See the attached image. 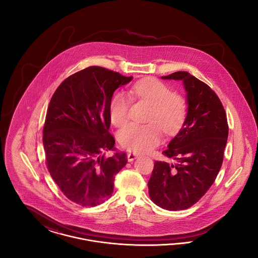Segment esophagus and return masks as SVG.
Wrapping results in <instances>:
<instances>
[{"mask_svg": "<svg viewBox=\"0 0 258 258\" xmlns=\"http://www.w3.org/2000/svg\"><path fill=\"white\" fill-rule=\"evenodd\" d=\"M138 157H139V155L136 154V153H134V152L127 153V160H128V161H133V160H135V159H137Z\"/></svg>", "mask_w": 258, "mask_h": 258, "instance_id": "esophagus-1", "label": "esophagus"}]
</instances>
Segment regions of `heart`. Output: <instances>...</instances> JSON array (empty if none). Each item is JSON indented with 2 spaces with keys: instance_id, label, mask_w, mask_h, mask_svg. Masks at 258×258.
Segmentation results:
<instances>
[{
  "instance_id": "b5f03b06",
  "label": "heart",
  "mask_w": 258,
  "mask_h": 258,
  "mask_svg": "<svg viewBox=\"0 0 258 258\" xmlns=\"http://www.w3.org/2000/svg\"><path fill=\"white\" fill-rule=\"evenodd\" d=\"M131 98L151 105L145 124L130 123L121 130L119 142L123 148L144 153L160 142L161 130L165 135L177 133L187 114V103L184 97L172 93L170 87L160 80L147 77L130 88ZM130 101L123 94H117L111 101V123L123 126L128 120Z\"/></svg>"
}]
</instances>
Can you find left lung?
Wrapping results in <instances>:
<instances>
[{"label":"left lung","mask_w":258,"mask_h":258,"mask_svg":"<svg viewBox=\"0 0 258 258\" xmlns=\"http://www.w3.org/2000/svg\"><path fill=\"white\" fill-rule=\"evenodd\" d=\"M163 79L182 80L188 109L182 128L162 154L173 163L156 160L148 182L152 201L161 208H189L203 197L221 169L228 137L224 107L210 87L187 72Z\"/></svg>","instance_id":"obj_1"}]
</instances>
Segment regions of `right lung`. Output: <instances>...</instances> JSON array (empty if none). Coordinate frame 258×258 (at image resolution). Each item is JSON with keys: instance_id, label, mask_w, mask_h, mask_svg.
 I'll return each instance as SVG.
<instances>
[{"instance_id": "obj_1", "label": "right lung", "mask_w": 258, "mask_h": 258, "mask_svg": "<svg viewBox=\"0 0 258 258\" xmlns=\"http://www.w3.org/2000/svg\"><path fill=\"white\" fill-rule=\"evenodd\" d=\"M133 76L89 67L66 78L53 94L42 130L45 161L61 192L83 207L101 204L112 196L125 153L114 150L109 115L114 91Z\"/></svg>"}]
</instances>
